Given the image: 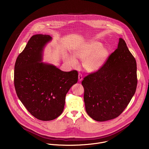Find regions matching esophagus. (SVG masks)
Returning a JSON list of instances; mask_svg holds the SVG:
<instances>
[{
    "instance_id": "obj_1",
    "label": "esophagus",
    "mask_w": 149,
    "mask_h": 149,
    "mask_svg": "<svg viewBox=\"0 0 149 149\" xmlns=\"http://www.w3.org/2000/svg\"><path fill=\"white\" fill-rule=\"evenodd\" d=\"M82 79V74L79 73V74H78V80H79V81H81Z\"/></svg>"
}]
</instances>
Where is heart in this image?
I'll return each mask as SVG.
<instances>
[{
  "instance_id": "obj_1",
  "label": "heart",
  "mask_w": 149,
  "mask_h": 149,
  "mask_svg": "<svg viewBox=\"0 0 149 149\" xmlns=\"http://www.w3.org/2000/svg\"><path fill=\"white\" fill-rule=\"evenodd\" d=\"M73 56L66 55L63 59L68 65L76 67L78 65L76 59L83 60L82 66L87 71L90 72L98 70L109 55L108 50L103 47L98 42H91L75 49Z\"/></svg>"
}]
</instances>
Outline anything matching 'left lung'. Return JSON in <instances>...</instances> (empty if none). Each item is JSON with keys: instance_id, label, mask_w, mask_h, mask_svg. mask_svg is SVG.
Here are the masks:
<instances>
[{"instance_id": "1", "label": "left lung", "mask_w": 149, "mask_h": 149, "mask_svg": "<svg viewBox=\"0 0 149 149\" xmlns=\"http://www.w3.org/2000/svg\"><path fill=\"white\" fill-rule=\"evenodd\" d=\"M84 100L88 116L97 121L119 116L135 94L137 64L124 40L97 71L84 78Z\"/></svg>"}]
</instances>
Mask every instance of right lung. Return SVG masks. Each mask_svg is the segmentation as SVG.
Masks as SVG:
<instances>
[{
	"label": "right lung",
	"mask_w": 149,
	"mask_h": 149,
	"mask_svg": "<svg viewBox=\"0 0 149 149\" xmlns=\"http://www.w3.org/2000/svg\"><path fill=\"white\" fill-rule=\"evenodd\" d=\"M48 35H33L17 56L14 71L16 94L35 118L50 121L59 116L64 108L66 94L78 81L76 70L64 72L41 62Z\"/></svg>",
	"instance_id": "right-lung-1"
}]
</instances>
